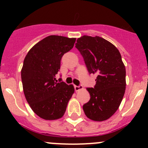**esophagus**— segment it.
Listing matches in <instances>:
<instances>
[{
  "instance_id": "obj_1",
  "label": "esophagus",
  "mask_w": 148,
  "mask_h": 148,
  "mask_svg": "<svg viewBox=\"0 0 148 148\" xmlns=\"http://www.w3.org/2000/svg\"><path fill=\"white\" fill-rule=\"evenodd\" d=\"M74 89H75L76 92H77V91L80 90V89H83V86H82V85H79V86H77V85H74Z\"/></svg>"
}]
</instances>
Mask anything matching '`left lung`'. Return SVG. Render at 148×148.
I'll return each instance as SVG.
<instances>
[{"label": "left lung", "instance_id": "left-lung-1", "mask_svg": "<svg viewBox=\"0 0 148 148\" xmlns=\"http://www.w3.org/2000/svg\"><path fill=\"white\" fill-rule=\"evenodd\" d=\"M76 48L82 56L89 74L97 76L96 84L87 88L90 99L83 105L88 118L104 121L115 113L125 95L126 71L118 49L99 36H83Z\"/></svg>", "mask_w": 148, "mask_h": 148}]
</instances>
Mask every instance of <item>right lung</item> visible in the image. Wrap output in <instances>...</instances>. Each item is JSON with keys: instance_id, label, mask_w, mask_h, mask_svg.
Returning a JSON list of instances; mask_svg holds the SVG:
<instances>
[{"instance_id": "right-lung-1", "label": "right lung", "mask_w": 148, "mask_h": 148, "mask_svg": "<svg viewBox=\"0 0 148 148\" xmlns=\"http://www.w3.org/2000/svg\"><path fill=\"white\" fill-rule=\"evenodd\" d=\"M76 41L61 36H49L34 45L23 61L21 80L23 92L33 111L41 118L57 120L64 114L74 88L56 80L61 60Z\"/></svg>"}]
</instances>
